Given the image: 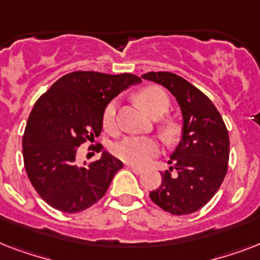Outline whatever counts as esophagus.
I'll list each match as a JSON object with an SVG mask.
<instances>
[{
  "instance_id": "obj_1",
  "label": "esophagus",
  "mask_w": 260,
  "mask_h": 260,
  "mask_svg": "<svg viewBox=\"0 0 260 260\" xmlns=\"http://www.w3.org/2000/svg\"><path fill=\"white\" fill-rule=\"evenodd\" d=\"M128 169H131V170L134 171L135 174H142V173H143V169H142V167H138V166H129V165H128Z\"/></svg>"
}]
</instances>
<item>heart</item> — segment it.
I'll list each match as a JSON object with an SVG mask.
<instances>
[{
  "label": "heart",
  "instance_id": "b5f03b06",
  "mask_svg": "<svg viewBox=\"0 0 260 260\" xmlns=\"http://www.w3.org/2000/svg\"><path fill=\"white\" fill-rule=\"evenodd\" d=\"M138 102L147 113L152 117H160L170 108V98L162 87L148 86L138 94ZM116 113H117V101H112L105 106L102 113V125L108 132L116 131ZM159 129L167 140L175 139L178 129L175 124L165 121L160 124ZM160 143L154 138H140V136H126L114 144L113 154L125 163L135 166H144L151 159L160 154Z\"/></svg>",
  "mask_w": 260,
  "mask_h": 260
}]
</instances>
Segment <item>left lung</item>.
<instances>
[{
	"mask_svg": "<svg viewBox=\"0 0 260 260\" xmlns=\"http://www.w3.org/2000/svg\"><path fill=\"white\" fill-rule=\"evenodd\" d=\"M144 79L166 87L177 98L183 117L182 139L160 173L162 183L151 200L171 214H190L205 206L220 189L230 159V136L213 102L182 77L169 71L147 73ZM177 171L173 176L171 171Z\"/></svg>",
	"mask_w": 260,
	"mask_h": 260,
	"instance_id": "8db88e82",
	"label": "left lung"
}]
</instances>
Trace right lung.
I'll use <instances>...</instances> for the list:
<instances>
[{
    "mask_svg": "<svg viewBox=\"0 0 260 260\" xmlns=\"http://www.w3.org/2000/svg\"><path fill=\"white\" fill-rule=\"evenodd\" d=\"M139 82L134 74L74 71L36 101L22 136L24 166L35 190L54 209L77 213L105 196L122 162L104 151L98 160L79 166L78 147L100 136L110 100Z\"/></svg>",
    "mask_w": 260,
    "mask_h": 260,
    "instance_id": "1",
    "label": "right lung"
}]
</instances>
